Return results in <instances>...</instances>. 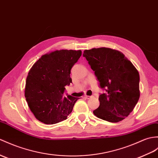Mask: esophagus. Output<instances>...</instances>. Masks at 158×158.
<instances>
[{"instance_id": "esophagus-1", "label": "esophagus", "mask_w": 158, "mask_h": 158, "mask_svg": "<svg viewBox=\"0 0 158 158\" xmlns=\"http://www.w3.org/2000/svg\"><path fill=\"white\" fill-rule=\"evenodd\" d=\"M93 96H85V98L86 99H90V98H91Z\"/></svg>"}]
</instances>
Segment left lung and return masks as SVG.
Returning <instances> with one entry per match:
<instances>
[{"label": "left lung", "mask_w": 158, "mask_h": 158, "mask_svg": "<svg viewBox=\"0 0 158 158\" xmlns=\"http://www.w3.org/2000/svg\"><path fill=\"white\" fill-rule=\"evenodd\" d=\"M83 56L106 91L99 96L100 106L94 110V115L110 123L123 120L140 96L138 71L122 52L108 48L85 50Z\"/></svg>", "instance_id": "left-lung-1"}]
</instances>
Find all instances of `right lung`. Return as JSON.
<instances>
[{"label": "right lung", "mask_w": 158, "mask_h": 158, "mask_svg": "<svg viewBox=\"0 0 158 158\" xmlns=\"http://www.w3.org/2000/svg\"><path fill=\"white\" fill-rule=\"evenodd\" d=\"M81 56V50H60L46 54L29 71L25 97L40 122L56 124L67 118L79 98L63 94L72 83L71 70Z\"/></svg>", "instance_id": "add662e5"}]
</instances>
